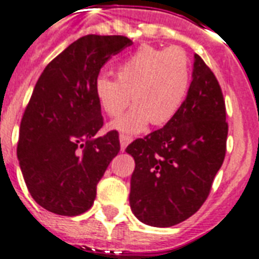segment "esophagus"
Listing matches in <instances>:
<instances>
[{"label": "esophagus", "mask_w": 259, "mask_h": 259, "mask_svg": "<svg viewBox=\"0 0 259 259\" xmlns=\"http://www.w3.org/2000/svg\"><path fill=\"white\" fill-rule=\"evenodd\" d=\"M132 141H133V137H130V136H126V134H121V136H119V142H121L122 150L125 149L126 146L129 145Z\"/></svg>", "instance_id": "esophagus-1"}]
</instances>
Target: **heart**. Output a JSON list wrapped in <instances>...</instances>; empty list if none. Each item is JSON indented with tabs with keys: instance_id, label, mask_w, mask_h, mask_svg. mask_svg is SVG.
Here are the masks:
<instances>
[{
	"instance_id": "b5f03b06",
	"label": "heart",
	"mask_w": 259,
	"mask_h": 259,
	"mask_svg": "<svg viewBox=\"0 0 259 259\" xmlns=\"http://www.w3.org/2000/svg\"><path fill=\"white\" fill-rule=\"evenodd\" d=\"M191 60L181 47L157 48L141 46L117 68V80L102 75L95 80L94 93L101 109L109 117H119L111 129L138 133L152 122L161 126L169 122L188 93L191 83Z\"/></svg>"
}]
</instances>
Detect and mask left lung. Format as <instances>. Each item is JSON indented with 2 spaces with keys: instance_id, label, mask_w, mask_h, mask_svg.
Instances as JSON below:
<instances>
[{
  "instance_id": "left-lung-1",
  "label": "left lung",
  "mask_w": 259,
  "mask_h": 259,
  "mask_svg": "<svg viewBox=\"0 0 259 259\" xmlns=\"http://www.w3.org/2000/svg\"><path fill=\"white\" fill-rule=\"evenodd\" d=\"M227 133L219 82L195 55L192 82L176 115L126 148L136 161L129 196L134 215L153 227H170L192 217L223 164Z\"/></svg>"
}]
</instances>
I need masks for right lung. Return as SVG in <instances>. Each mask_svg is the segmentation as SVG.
Instances as JSON below:
<instances>
[{"mask_svg":"<svg viewBox=\"0 0 259 259\" xmlns=\"http://www.w3.org/2000/svg\"><path fill=\"white\" fill-rule=\"evenodd\" d=\"M133 44L125 36L87 34L40 75L20 125L17 157L28 191L42 208L76 217L91 208L97 184L118 154L119 137H102L94 86L111 56Z\"/></svg>","mask_w":259,"mask_h":259,"instance_id":"add662e5","label":"right lung"}]
</instances>
